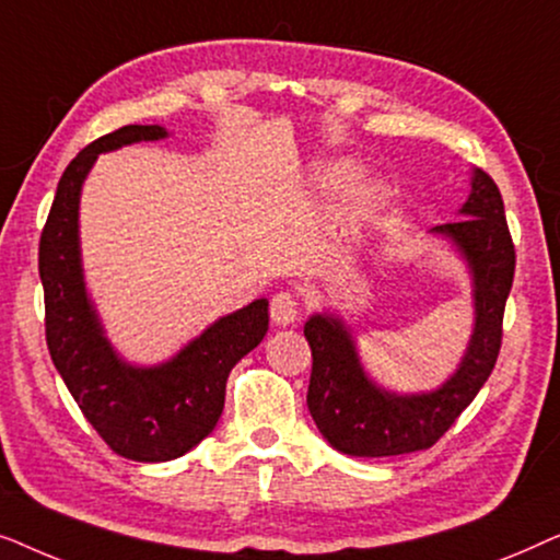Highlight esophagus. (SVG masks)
Wrapping results in <instances>:
<instances>
[{
	"mask_svg": "<svg viewBox=\"0 0 560 560\" xmlns=\"http://www.w3.org/2000/svg\"><path fill=\"white\" fill-rule=\"evenodd\" d=\"M298 313H301V305H298L293 293H288V290H280V293L272 295V301H270L272 324H278V326L295 324Z\"/></svg>",
	"mask_w": 560,
	"mask_h": 560,
	"instance_id": "34e87169",
	"label": "esophagus"
}]
</instances>
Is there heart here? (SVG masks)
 Returning a JSON list of instances; mask_svg holds the SVG:
<instances>
[{
    "label": "heart",
    "mask_w": 560,
    "mask_h": 560,
    "mask_svg": "<svg viewBox=\"0 0 560 560\" xmlns=\"http://www.w3.org/2000/svg\"><path fill=\"white\" fill-rule=\"evenodd\" d=\"M351 178H354V167L347 165V163L328 167V180H331L334 186H343V183H349ZM351 201H354L357 206L372 203L374 201V186H370V183H359V186H354V190H351Z\"/></svg>",
    "instance_id": "b5f03b06"
}]
</instances>
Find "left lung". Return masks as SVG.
<instances>
[{
    "label": "left lung",
    "instance_id": "obj_1",
    "mask_svg": "<svg viewBox=\"0 0 560 560\" xmlns=\"http://www.w3.org/2000/svg\"><path fill=\"white\" fill-rule=\"evenodd\" d=\"M466 219L435 226L462 252L474 280V334L458 370L433 393L395 395L366 377L354 339L339 316L316 313L305 320L311 343L308 410L318 431L349 456H400L431 448L485 385L502 347V318L512 278V244L497 183L474 171Z\"/></svg>",
    "mask_w": 560,
    "mask_h": 560
}]
</instances>
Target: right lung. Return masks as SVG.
Segmentation results:
<instances>
[{"mask_svg":"<svg viewBox=\"0 0 560 560\" xmlns=\"http://www.w3.org/2000/svg\"><path fill=\"white\" fill-rule=\"evenodd\" d=\"M160 125H127L98 137L60 175L40 234L45 341L68 393L114 454L132 462H171L188 454L219 423L226 377L267 334V301L219 318L171 362L132 366L117 357L86 295L79 247L81 186L98 152L163 140Z\"/></svg>","mask_w":560,"mask_h":560,"instance_id":"obj_1","label":"right lung"}]
</instances>
